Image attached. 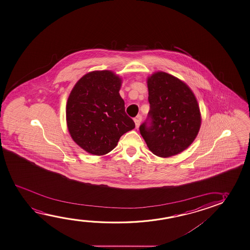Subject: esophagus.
<instances>
[{
  "label": "esophagus",
  "mask_w": 250,
  "mask_h": 250,
  "mask_svg": "<svg viewBox=\"0 0 250 250\" xmlns=\"http://www.w3.org/2000/svg\"><path fill=\"white\" fill-rule=\"evenodd\" d=\"M141 116L138 115L136 119H134L135 125H136V128H138L140 125V122H141Z\"/></svg>",
  "instance_id": "1"
}]
</instances>
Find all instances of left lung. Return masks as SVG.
Here are the masks:
<instances>
[{
  "label": "left lung",
  "instance_id": "left-lung-1",
  "mask_svg": "<svg viewBox=\"0 0 250 250\" xmlns=\"http://www.w3.org/2000/svg\"><path fill=\"white\" fill-rule=\"evenodd\" d=\"M148 117L139 130L149 150L160 157L182 152L199 133L201 118L187 84L165 72L148 78Z\"/></svg>",
  "mask_w": 250,
  "mask_h": 250
}]
</instances>
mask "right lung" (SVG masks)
I'll return each mask as SVG.
<instances>
[{"label":"right lung","instance_id":"right-lung-1","mask_svg":"<svg viewBox=\"0 0 250 250\" xmlns=\"http://www.w3.org/2000/svg\"><path fill=\"white\" fill-rule=\"evenodd\" d=\"M121 79L109 70L86 74L76 83L66 105V120L73 140L87 152H110L120 137L135 128L120 95Z\"/></svg>","mask_w":250,"mask_h":250}]
</instances>
